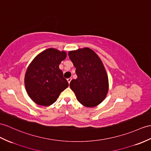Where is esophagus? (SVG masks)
<instances>
[{
	"mask_svg": "<svg viewBox=\"0 0 151 151\" xmlns=\"http://www.w3.org/2000/svg\"><path fill=\"white\" fill-rule=\"evenodd\" d=\"M71 80H72V78H68V79H67V81H68V83L69 84H70V83Z\"/></svg>",
	"mask_w": 151,
	"mask_h": 151,
	"instance_id": "obj_1",
	"label": "esophagus"
}]
</instances>
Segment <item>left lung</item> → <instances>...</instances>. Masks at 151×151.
<instances>
[{
	"label": "left lung",
	"instance_id": "left-lung-1",
	"mask_svg": "<svg viewBox=\"0 0 151 151\" xmlns=\"http://www.w3.org/2000/svg\"><path fill=\"white\" fill-rule=\"evenodd\" d=\"M78 76L70 87L78 101L86 107H95L104 100L109 83L107 73L101 60L90 48L85 47L68 52Z\"/></svg>",
	"mask_w": 151,
	"mask_h": 151
}]
</instances>
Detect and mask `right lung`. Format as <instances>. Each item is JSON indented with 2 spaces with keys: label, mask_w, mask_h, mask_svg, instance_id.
Here are the masks:
<instances>
[{
  "label": "right lung",
  "mask_w": 151,
  "mask_h": 151,
  "mask_svg": "<svg viewBox=\"0 0 151 151\" xmlns=\"http://www.w3.org/2000/svg\"><path fill=\"white\" fill-rule=\"evenodd\" d=\"M66 57L65 51L50 48L37 55L29 65L25 75V87L35 103L43 106L52 104L68 86L59 68Z\"/></svg>",
  "instance_id": "add662e5"
}]
</instances>
